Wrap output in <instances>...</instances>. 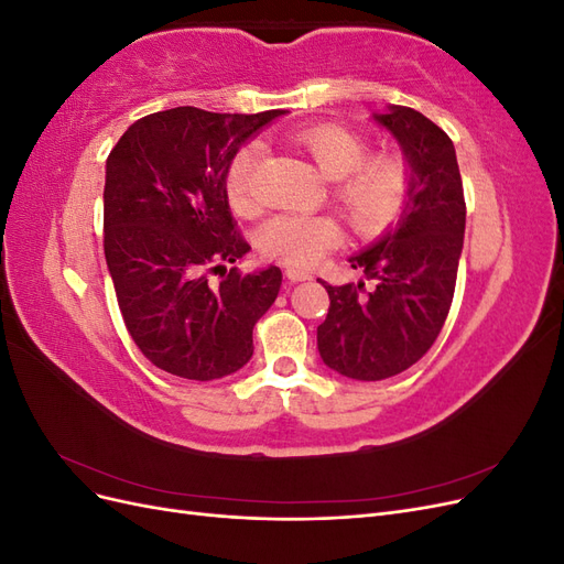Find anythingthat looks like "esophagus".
<instances>
[{"label":"esophagus","mask_w":564,"mask_h":564,"mask_svg":"<svg viewBox=\"0 0 564 564\" xmlns=\"http://www.w3.org/2000/svg\"><path fill=\"white\" fill-rule=\"evenodd\" d=\"M284 275H286V280H292V282H305V280H311V272H308V270H301V268H286Z\"/></svg>","instance_id":"esophagus-1"}]
</instances>
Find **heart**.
I'll use <instances>...</instances> for the list:
<instances>
[{
  "label": "heart",
  "mask_w": 564,
  "mask_h": 564,
  "mask_svg": "<svg viewBox=\"0 0 564 564\" xmlns=\"http://www.w3.org/2000/svg\"><path fill=\"white\" fill-rule=\"evenodd\" d=\"M292 141L313 160L319 174L334 185V199L346 212L350 226L362 237L383 235L404 209L409 195V169L398 158H369V145L360 135L336 127H305ZM259 145L237 150L226 172V191L235 209L253 204V169ZM344 240V228L332 216L282 214L270 218L259 232V245L270 259L292 265H313Z\"/></svg>",
  "instance_id": "1"
}]
</instances>
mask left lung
Instances as JSON below:
<instances>
[{"mask_svg":"<svg viewBox=\"0 0 564 564\" xmlns=\"http://www.w3.org/2000/svg\"><path fill=\"white\" fill-rule=\"evenodd\" d=\"M402 148L409 195L395 226L348 259L377 280L332 286L329 313L317 327L322 362L355 381H383L419 362L435 344L454 299L466 232L464 185L449 135L404 106L373 112Z\"/></svg>","mask_w":564,"mask_h":564,"instance_id":"left-lung-1","label":"left lung"}]
</instances>
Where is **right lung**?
Here are the masks:
<instances>
[{"instance_id": "obj_1", "label": "right lung", "mask_w": 564, "mask_h": 564, "mask_svg": "<svg viewBox=\"0 0 564 564\" xmlns=\"http://www.w3.org/2000/svg\"><path fill=\"white\" fill-rule=\"evenodd\" d=\"M284 110L220 115L172 108L141 117L106 162L104 249L119 311L148 360L214 381L253 355V324L275 303L282 270L226 268L251 249L230 214L226 172ZM209 269H224L212 283Z\"/></svg>"}]
</instances>
